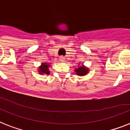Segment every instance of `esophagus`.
Instances as JSON below:
<instances>
[{"mask_svg": "<svg viewBox=\"0 0 130 130\" xmlns=\"http://www.w3.org/2000/svg\"><path fill=\"white\" fill-rule=\"evenodd\" d=\"M59 60L61 61V62H64V61H65V57H60V58H59Z\"/></svg>", "mask_w": 130, "mask_h": 130, "instance_id": "34e87169", "label": "esophagus"}]
</instances>
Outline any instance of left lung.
I'll list each match as a JSON object with an SVG mask.
<instances>
[{"label": "left lung", "mask_w": 130, "mask_h": 130, "mask_svg": "<svg viewBox=\"0 0 130 130\" xmlns=\"http://www.w3.org/2000/svg\"><path fill=\"white\" fill-rule=\"evenodd\" d=\"M88 71L89 69L83 65H82V66H79L78 68L75 69V72L76 73V74L78 75H80V76L86 75L87 73H88Z\"/></svg>", "instance_id": "8db88e82"}]
</instances>
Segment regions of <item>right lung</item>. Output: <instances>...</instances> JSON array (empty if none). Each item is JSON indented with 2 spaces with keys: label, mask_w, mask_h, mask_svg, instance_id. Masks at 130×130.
Returning <instances> with one entry per match:
<instances>
[{
  "label": "right lung",
  "mask_w": 130,
  "mask_h": 130,
  "mask_svg": "<svg viewBox=\"0 0 130 130\" xmlns=\"http://www.w3.org/2000/svg\"><path fill=\"white\" fill-rule=\"evenodd\" d=\"M50 67V65L48 64H47L46 63H42L41 65L39 67L38 69V72L40 74H46L48 75L50 73V71H49L48 67Z\"/></svg>",
  "instance_id": "right-lung-1"
}]
</instances>
